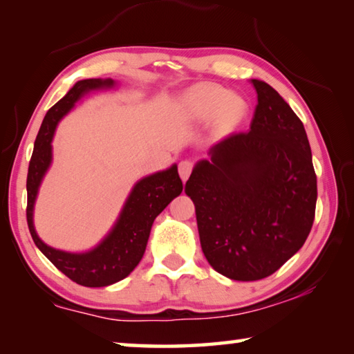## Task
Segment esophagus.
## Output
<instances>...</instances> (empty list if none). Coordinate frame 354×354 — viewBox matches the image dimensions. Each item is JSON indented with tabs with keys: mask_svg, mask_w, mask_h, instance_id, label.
<instances>
[{
	"mask_svg": "<svg viewBox=\"0 0 354 354\" xmlns=\"http://www.w3.org/2000/svg\"><path fill=\"white\" fill-rule=\"evenodd\" d=\"M192 169H194V162H192V160L184 159V160H181V162H179L178 170H179V176H181L183 181H185V179L190 176Z\"/></svg>",
	"mask_w": 354,
	"mask_h": 354,
	"instance_id": "obj_1",
	"label": "esophagus"
}]
</instances>
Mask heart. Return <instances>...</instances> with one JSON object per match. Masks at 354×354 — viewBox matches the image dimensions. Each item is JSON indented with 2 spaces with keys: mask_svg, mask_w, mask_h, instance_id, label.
<instances>
[{
  "mask_svg": "<svg viewBox=\"0 0 354 354\" xmlns=\"http://www.w3.org/2000/svg\"><path fill=\"white\" fill-rule=\"evenodd\" d=\"M183 112L192 122H203L212 117L215 133H227L245 117L247 106L234 93H226L215 84H198L184 93Z\"/></svg>",
  "mask_w": 354,
  "mask_h": 354,
  "instance_id": "heart-1",
  "label": "heart"
}]
</instances>
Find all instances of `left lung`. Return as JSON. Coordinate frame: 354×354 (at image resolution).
<instances>
[{"instance_id":"obj_1","label":"left lung","mask_w":354,"mask_h":354,"mask_svg":"<svg viewBox=\"0 0 354 354\" xmlns=\"http://www.w3.org/2000/svg\"><path fill=\"white\" fill-rule=\"evenodd\" d=\"M257 106L248 133L209 149L185 183L201 250L234 281L270 277L303 247L317 203V176L301 120L272 86L251 80Z\"/></svg>"}]
</instances>
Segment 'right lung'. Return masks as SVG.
<instances>
[{"mask_svg": "<svg viewBox=\"0 0 354 354\" xmlns=\"http://www.w3.org/2000/svg\"><path fill=\"white\" fill-rule=\"evenodd\" d=\"M115 84L111 77L77 81L68 93L46 112L34 143L32 158L28 169L26 218L32 241L65 277L86 287H104L127 278L145 253L154 218L183 192V181L178 175L176 164H173L170 169L142 178L131 190L109 234L97 247L86 253H68V251L56 250L37 236L34 227V205L41 179L51 165V142L57 123L73 109L84 95L113 88Z\"/></svg>", "mask_w": 354, "mask_h": 354, "instance_id": "right-lung-1", "label": "right lung"}]
</instances>
